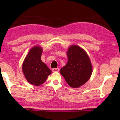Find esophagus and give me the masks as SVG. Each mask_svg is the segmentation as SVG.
<instances>
[{
    "mask_svg": "<svg viewBox=\"0 0 120 120\" xmlns=\"http://www.w3.org/2000/svg\"><path fill=\"white\" fill-rule=\"evenodd\" d=\"M59 71V68H54L52 69L53 72H58Z\"/></svg>",
    "mask_w": 120,
    "mask_h": 120,
    "instance_id": "esophagus-1",
    "label": "esophagus"
}]
</instances>
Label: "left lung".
<instances>
[{
  "instance_id": "8db88e82",
  "label": "left lung",
  "mask_w": 120,
  "mask_h": 120,
  "mask_svg": "<svg viewBox=\"0 0 120 120\" xmlns=\"http://www.w3.org/2000/svg\"><path fill=\"white\" fill-rule=\"evenodd\" d=\"M68 63L61 68L60 73L71 87L77 88L84 85L92 73V66L86 51L76 45L67 50Z\"/></svg>"
}]
</instances>
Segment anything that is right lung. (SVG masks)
I'll return each mask as SVG.
<instances>
[{"mask_svg":"<svg viewBox=\"0 0 120 120\" xmlns=\"http://www.w3.org/2000/svg\"><path fill=\"white\" fill-rule=\"evenodd\" d=\"M42 48L34 46L31 48L22 65V71L29 83L39 86L44 83L52 73L47 66L41 60Z\"/></svg>","mask_w":120,"mask_h":120,"instance_id":"add662e5","label":"right lung"}]
</instances>
